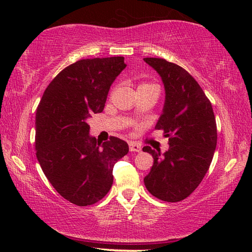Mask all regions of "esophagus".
Here are the masks:
<instances>
[{
	"instance_id": "obj_1",
	"label": "esophagus",
	"mask_w": 252,
	"mask_h": 252,
	"mask_svg": "<svg viewBox=\"0 0 252 252\" xmlns=\"http://www.w3.org/2000/svg\"><path fill=\"white\" fill-rule=\"evenodd\" d=\"M129 149L131 152H140L141 151V146L135 142H129Z\"/></svg>"
}]
</instances>
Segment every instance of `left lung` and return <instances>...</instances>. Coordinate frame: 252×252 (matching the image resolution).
<instances>
[{"mask_svg": "<svg viewBox=\"0 0 252 252\" xmlns=\"http://www.w3.org/2000/svg\"><path fill=\"white\" fill-rule=\"evenodd\" d=\"M164 84L163 113L156 129L169 138V150L143 147L153 157L144 185L156 198L178 202L197 189L210 167L217 146V125L211 102L189 72L164 59L144 58Z\"/></svg>", "mask_w": 252, "mask_h": 252, "instance_id": "1", "label": "left lung"}]
</instances>
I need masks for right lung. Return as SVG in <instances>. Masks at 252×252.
<instances>
[{
  "label": "right lung",
  "mask_w": 252,
  "mask_h": 252,
  "mask_svg": "<svg viewBox=\"0 0 252 252\" xmlns=\"http://www.w3.org/2000/svg\"><path fill=\"white\" fill-rule=\"evenodd\" d=\"M126 66L123 57L76 61L51 81L37 105V161L54 189L79 207L109 192L114 164L129 152L127 143L116 136L96 143L87 123L103 111L111 84Z\"/></svg>",
  "instance_id": "add662e5"
}]
</instances>
